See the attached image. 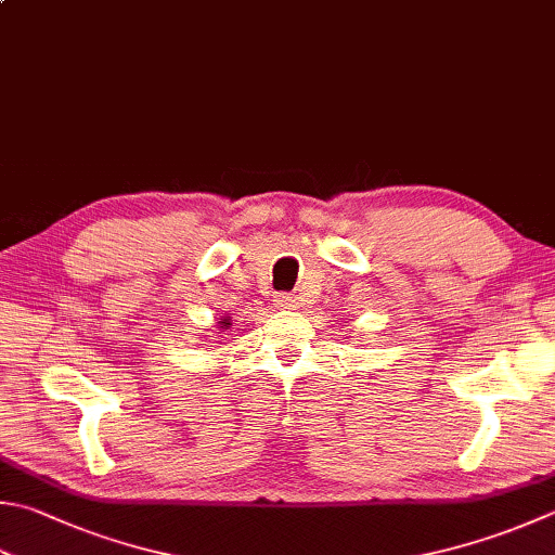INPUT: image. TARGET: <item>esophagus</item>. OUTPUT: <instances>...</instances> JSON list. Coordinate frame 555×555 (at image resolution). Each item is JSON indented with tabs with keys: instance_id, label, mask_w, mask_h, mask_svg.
I'll return each instance as SVG.
<instances>
[{
	"instance_id": "1",
	"label": "esophagus",
	"mask_w": 555,
	"mask_h": 555,
	"mask_svg": "<svg viewBox=\"0 0 555 555\" xmlns=\"http://www.w3.org/2000/svg\"><path fill=\"white\" fill-rule=\"evenodd\" d=\"M275 301H278V307H282V309H295L297 307V299L292 297V295H285V292H282V295H278Z\"/></svg>"
}]
</instances>
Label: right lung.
Wrapping results in <instances>:
<instances>
[{
	"instance_id": "add662e5",
	"label": "right lung",
	"mask_w": 555,
	"mask_h": 555,
	"mask_svg": "<svg viewBox=\"0 0 555 555\" xmlns=\"http://www.w3.org/2000/svg\"><path fill=\"white\" fill-rule=\"evenodd\" d=\"M229 326H232V321H229V317L219 321V328H229Z\"/></svg>"
}]
</instances>
